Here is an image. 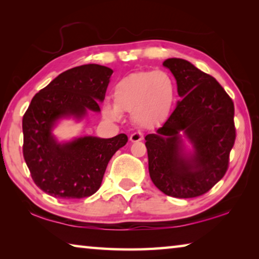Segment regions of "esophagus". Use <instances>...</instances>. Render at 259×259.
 <instances>
[{
  "label": "esophagus",
  "instance_id": "esophagus-1",
  "mask_svg": "<svg viewBox=\"0 0 259 259\" xmlns=\"http://www.w3.org/2000/svg\"><path fill=\"white\" fill-rule=\"evenodd\" d=\"M143 139H144V135L142 133H134L130 136V140L133 143L140 142V140H143Z\"/></svg>",
  "mask_w": 259,
  "mask_h": 259
}]
</instances>
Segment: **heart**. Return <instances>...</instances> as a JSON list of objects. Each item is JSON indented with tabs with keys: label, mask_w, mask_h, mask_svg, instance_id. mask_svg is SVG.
Here are the masks:
<instances>
[{
	"label": "heart",
	"mask_w": 259,
	"mask_h": 259,
	"mask_svg": "<svg viewBox=\"0 0 259 259\" xmlns=\"http://www.w3.org/2000/svg\"><path fill=\"white\" fill-rule=\"evenodd\" d=\"M175 94V83L168 73H131L115 83L114 103L105 104L103 112L112 120L120 119L122 112L131 113L136 124L142 128H153L168 116Z\"/></svg>",
	"instance_id": "1"
}]
</instances>
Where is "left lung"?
I'll list each match as a JSON object with an SVG mask.
<instances>
[{
    "label": "left lung",
    "instance_id": "1",
    "mask_svg": "<svg viewBox=\"0 0 259 259\" xmlns=\"http://www.w3.org/2000/svg\"><path fill=\"white\" fill-rule=\"evenodd\" d=\"M177 81L181 102L156 130L145 137L152 182L172 198H196L224 177L235 142L234 104L223 87L190 61H163ZM195 148L183 152L180 133Z\"/></svg>",
    "mask_w": 259,
    "mask_h": 259
}]
</instances>
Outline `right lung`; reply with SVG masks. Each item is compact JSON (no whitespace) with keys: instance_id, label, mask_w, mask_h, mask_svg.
Returning <instances> with one entry per match:
<instances>
[{"instance_id":"1","label":"right lung","mask_w":259,"mask_h":259,"mask_svg":"<svg viewBox=\"0 0 259 259\" xmlns=\"http://www.w3.org/2000/svg\"><path fill=\"white\" fill-rule=\"evenodd\" d=\"M113 74L97 64L82 65L59 74L34 96L23 117V154L37 187L54 198L71 200L93 195L105 170L128 137H81L60 144L51 130L61 117L82 119L99 112Z\"/></svg>"}]
</instances>
